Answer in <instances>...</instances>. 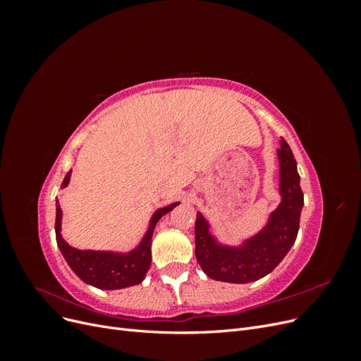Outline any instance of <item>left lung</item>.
<instances>
[{"instance_id":"8db88e82","label":"left lung","mask_w":361,"mask_h":361,"mask_svg":"<svg viewBox=\"0 0 361 361\" xmlns=\"http://www.w3.org/2000/svg\"><path fill=\"white\" fill-rule=\"evenodd\" d=\"M280 191L283 200L272 214L269 224L243 248L216 245L207 233L202 214L195 218V257L214 280L248 283L267 276L288 255L300 228L304 195L300 187L297 161L285 140L279 149Z\"/></svg>"}]
</instances>
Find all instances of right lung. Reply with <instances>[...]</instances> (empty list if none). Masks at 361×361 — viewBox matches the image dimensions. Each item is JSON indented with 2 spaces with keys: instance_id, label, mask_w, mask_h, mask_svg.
Here are the masks:
<instances>
[{
  "instance_id": "obj_1",
  "label": "right lung",
  "mask_w": 361,
  "mask_h": 361,
  "mask_svg": "<svg viewBox=\"0 0 361 361\" xmlns=\"http://www.w3.org/2000/svg\"><path fill=\"white\" fill-rule=\"evenodd\" d=\"M71 171H68L66 178L63 179L61 187H66L69 183ZM59 202V200H57ZM179 203H173L167 207H162L155 215L146 236L141 244L128 255H114L105 253V251H82L72 248L60 235L61 224V207L57 203V215H56V239L59 248L63 253L64 259L73 269V272L85 283L99 289H122L128 286L138 285L145 279L146 272L150 267V244L154 228L162 215L170 212L174 206Z\"/></svg>"
}]
</instances>
